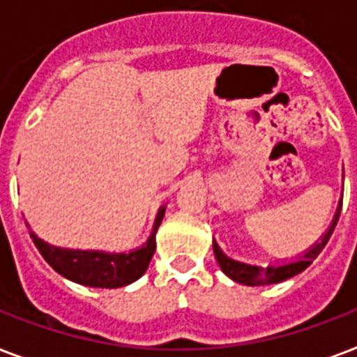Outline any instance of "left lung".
I'll use <instances>...</instances> for the list:
<instances>
[{"mask_svg":"<svg viewBox=\"0 0 357 357\" xmlns=\"http://www.w3.org/2000/svg\"><path fill=\"white\" fill-rule=\"evenodd\" d=\"M341 206L343 202L339 204V209L335 213V218H333L332 226L328 229V234L322 237L321 243H317L311 250H307L304 254V257H300L298 261L294 263H289V265L282 266H255V265H246V263H241V261L229 259L228 255L222 254V250L218 248L217 243H213V250H215V257H217L218 265L222 268V272L226 276H229L234 282L243 283V285H271V283H280L287 278L296 276L298 272L305 271L307 266L317 259V255L321 254L322 248L326 246L328 238L332 237L333 229H335V224L339 220V215H341Z\"/></svg>","mask_w":357,"mask_h":357,"instance_id":"left-lung-1","label":"left lung"}]
</instances>
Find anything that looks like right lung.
Wrapping results in <instances>:
<instances>
[{"instance_id": "add662e5", "label": "right lung", "mask_w": 357, "mask_h": 357, "mask_svg": "<svg viewBox=\"0 0 357 357\" xmlns=\"http://www.w3.org/2000/svg\"><path fill=\"white\" fill-rule=\"evenodd\" d=\"M165 209L159 211L151 231V237L142 248L129 252V254H105V252H83V250L57 248L44 243L29 229L33 243L47 261L53 271L72 282L89 285V287L114 289L123 287L128 283L139 280L150 265L153 252H155V231L162 220Z\"/></svg>"}]
</instances>
